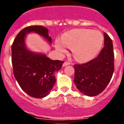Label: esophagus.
Segmentation results:
<instances>
[{
    "instance_id": "34e87169",
    "label": "esophagus",
    "mask_w": 124,
    "mask_h": 124,
    "mask_svg": "<svg viewBox=\"0 0 124 124\" xmlns=\"http://www.w3.org/2000/svg\"><path fill=\"white\" fill-rule=\"evenodd\" d=\"M70 63H69V62H64V63H63V67H64V66H68V65H70Z\"/></svg>"
}]
</instances>
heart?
<instances>
[{
	"label": "heart",
	"instance_id": "1",
	"mask_svg": "<svg viewBox=\"0 0 124 124\" xmlns=\"http://www.w3.org/2000/svg\"><path fill=\"white\" fill-rule=\"evenodd\" d=\"M61 41H56V49L60 54L66 52V46L71 47L74 58L79 61H86L99 52L102 45L103 36L97 30L80 29L64 33Z\"/></svg>",
	"mask_w": 124,
	"mask_h": 124
}]
</instances>
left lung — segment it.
I'll return each mask as SVG.
<instances>
[{
  "label": "left lung",
  "instance_id": "left-lung-1",
  "mask_svg": "<svg viewBox=\"0 0 124 124\" xmlns=\"http://www.w3.org/2000/svg\"><path fill=\"white\" fill-rule=\"evenodd\" d=\"M104 46L96 58L87 63L74 64V82L84 95L96 96L104 90L114 71V54L112 41L106 33Z\"/></svg>",
  "mask_w": 124,
  "mask_h": 124
}]
</instances>
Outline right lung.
I'll list each match as a JSON object with an SVG mask.
<instances>
[{"mask_svg": "<svg viewBox=\"0 0 124 124\" xmlns=\"http://www.w3.org/2000/svg\"><path fill=\"white\" fill-rule=\"evenodd\" d=\"M35 33L51 44L48 30L43 26L34 25L22 30L12 45L13 72L22 90L35 98L46 97L56 82L54 73L62 67L63 61L52 60L41 53L27 48L25 38L27 34Z\"/></svg>", "mask_w": 124, "mask_h": 124, "instance_id": "obj_1", "label": "right lung"}]
</instances>
